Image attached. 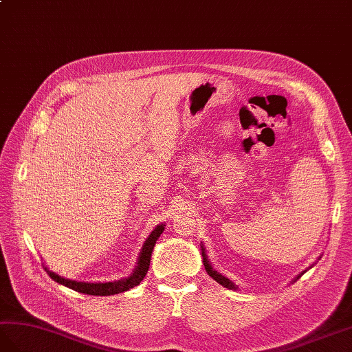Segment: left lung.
Returning <instances> with one entry per match:
<instances>
[{
	"mask_svg": "<svg viewBox=\"0 0 352 352\" xmlns=\"http://www.w3.org/2000/svg\"><path fill=\"white\" fill-rule=\"evenodd\" d=\"M202 256H204V265H205V270L208 271V274L212 277L215 282H218L219 285H223L224 287H228V289H236V286L230 282V280L227 278V277H224V276H221L218 271H215L212 267H210V264H209V261L206 259V254H205V249L202 248Z\"/></svg>",
	"mask_w": 352,
	"mask_h": 352,
	"instance_id": "1",
	"label": "left lung"
}]
</instances>
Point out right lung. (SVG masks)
Instances as JSON below:
<instances>
[{
	"instance_id": "obj_1",
	"label": "right lung",
	"mask_w": 352,
	"mask_h": 352,
	"mask_svg": "<svg viewBox=\"0 0 352 352\" xmlns=\"http://www.w3.org/2000/svg\"><path fill=\"white\" fill-rule=\"evenodd\" d=\"M162 232H164V226L160 224L153 230L152 234L148 236V239L146 240V243L143 246L142 254H140L138 265H137L134 273L128 278L118 280V282H109V283H82V282H75V280L63 278V277L52 273V271H48V274L54 280V282L63 285L69 289H74V290H76V292L85 294V295L109 296V295H116L120 292H125V290L142 283V280L146 277L147 271H148V265H150V256H152V250L155 248L156 240L159 239L160 234H162Z\"/></svg>"
}]
</instances>
